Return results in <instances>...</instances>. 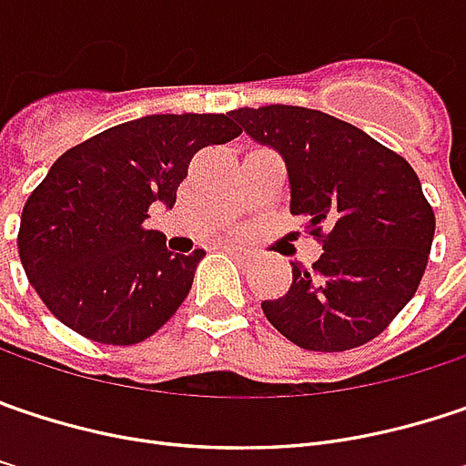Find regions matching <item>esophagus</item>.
Wrapping results in <instances>:
<instances>
[{
	"mask_svg": "<svg viewBox=\"0 0 466 466\" xmlns=\"http://www.w3.org/2000/svg\"><path fill=\"white\" fill-rule=\"evenodd\" d=\"M221 250H224V253H229V256H234V258H239V260L250 258V250H245V248H239V245H232V242H221Z\"/></svg>",
	"mask_w": 466,
	"mask_h": 466,
	"instance_id": "1",
	"label": "esophagus"
}]
</instances>
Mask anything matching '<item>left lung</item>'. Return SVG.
Wrapping results in <instances>:
<instances>
[{
	"instance_id": "8db88e82",
	"label": "left lung",
	"mask_w": 466,
	"mask_h": 466,
	"mask_svg": "<svg viewBox=\"0 0 466 466\" xmlns=\"http://www.w3.org/2000/svg\"><path fill=\"white\" fill-rule=\"evenodd\" d=\"M239 131L282 155L289 210L321 242L311 268L292 263L288 295L266 319L306 350L338 353L374 340L422 282L435 213L414 168L361 128L321 110H232Z\"/></svg>"
}]
</instances>
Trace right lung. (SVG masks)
<instances>
[{
  "mask_svg": "<svg viewBox=\"0 0 466 466\" xmlns=\"http://www.w3.org/2000/svg\"><path fill=\"white\" fill-rule=\"evenodd\" d=\"M239 134L229 113L145 116L63 152L25 200L17 232L44 306L105 345L155 335L189 295L206 250L171 253L145 227L150 206L174 208L195 152Z\"/></svg>",
  "mask_w": 466,
  "mask_h": 466,
  "instance_id": "obj_1",
  "label": "right lung"
}]
</instances>
